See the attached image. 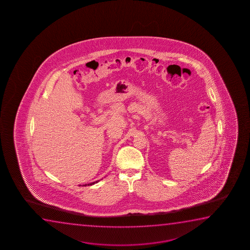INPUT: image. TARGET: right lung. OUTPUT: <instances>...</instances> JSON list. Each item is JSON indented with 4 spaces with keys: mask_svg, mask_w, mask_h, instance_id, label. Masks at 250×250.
I'll return each instance as SVG.
<instances>
[{
    "mask_svg": "<svg viewBox=\"0 0 250 250\" xmlns=\"http://www.w3.org/2000/svg\"><path fill=\"white\" fill-rule=\"evenodd\" d=\"M99 181L100 180H97V181L92 182V183H89V184H85V185H79V186H87V185L89 186V185H95V184H97V183H98Z\"/></svg>",
    "mask_w": 250,
    "mask_h": 250,
    "instance_id": "add662e5",
    "label": "right lung"
}]
</instances>
